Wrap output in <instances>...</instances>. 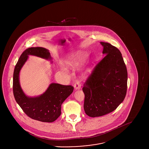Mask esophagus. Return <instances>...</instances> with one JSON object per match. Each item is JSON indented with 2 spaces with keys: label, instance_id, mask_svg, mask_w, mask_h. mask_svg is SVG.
I'll use <instances>...</instances> for the list:
<instances>
[{
  "label": "esophagus",
  "instance_id": "34e87169",
  "mask_svg": "<svg viewBox=\"0 0 149 149\" xmlns=\"http://www.w3.org/2000/svg\"><path fill=\"white\" fill-rule=\"evenodd\" d=\"M74 87L76 89H80L81 88V84L79 81H76L74 84Z\"/></svg>",
  "mask_w": 149,
  "mask_h": 149
}]
</instances>
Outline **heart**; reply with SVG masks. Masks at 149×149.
Returning a JSON list of instances; mask_svg holds the SVG:
<instances>
[{
    "label": "heart",
    "mask_w": 149,
    "mask_h": 149,
    "mask_svg": "<svg viewBox=\"0 0 149 149\" xmlns=\"http://www.w3.org/2000/svg\"><path fill=\"white\" fill-rule=\"evenodd\" d=\"M85 54L82 52L76 53L72 58V60L70 62V65L73 67H76L81 64L85 60Z\"/></svg>",
    "instance_id": "heart-1"
}]
</instances>
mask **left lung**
I'll return each mask as SVG.
<instances>
[{"label":"left lung","mask_w":149,"mask_h":149,"mask_svg":"<svg viewBox=\"0 0 149 149\" xmlns=\"http://www.w3.org/2000/svg\"><path fill=\"white\" fill-rule=\"evenodd\" d=\"M104 57L95 65L84 84V109L90 117L109 113L126 95L127 71L122 54L115 46L101 42Z\"/></svg>","instance_id":"1"}]
</instances>
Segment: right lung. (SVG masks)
Here are the masks:
<instances>
[{
  "instance_id": "1",
  "label": "right lung",
  "mask_w": 149,
  "mask_h": 149,
  "mask_svg": "<svg viewBox=\"0 0 149 149\" xmlns=\"http://www.w3.org/2000/svg\"><path fill=\"white\" fill-rule=\"evenodd\" d=\"M29 55L46 59L51 58L49 50L41 47H29L22 53L13 74V88L15 99L23 112L30 118L43 122H53L60 116L61 105L73 92L74 88L72 85L52 83L40 96L29 97L26 96L19 84V74Z\"/></svg>"
}]
</instances>
